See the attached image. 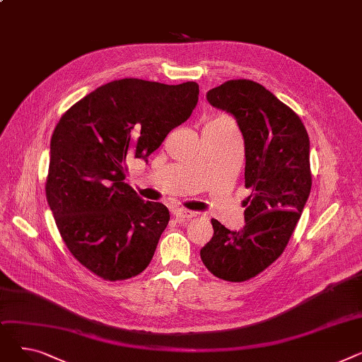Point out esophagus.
Here are the masks:
<instances>
[{
  "label": "esophagus",
  "instance_id": "1",
  "mask_svg": "<svg viewBox=\"0 0 362 362\" xmlns=\"http://www.w3.org/2000/svg\"><path fill=\"white\" fill-rule=\"evenodd\" d=\"M173 214L177 220H191V218L197 217L198 213L186 210V208H182V206H176V208H173Z\"/></svg>",
  "mask_w": 362,
  "mask_h": 362
}]
</instances>
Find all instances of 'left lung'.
<instances>
[{"label":"left lung","instance_id":"8db88e82","mask_svg":"<svg viewBox=\"0 0 362 362\" xmlns=\"http://www.w3.org/2000/svg\"><path fill=\"white\" fill-rule=\"evenodd\" d=\"M206 100L232 114L242 132L251 195L242 230L211 220L214 236L201 259L218 279L245 281L281 255L300 218L311 192L310 138L298 114L257 82H224Z\"/></svg>","mask_w":362,"mask_h":362}]
</instances>
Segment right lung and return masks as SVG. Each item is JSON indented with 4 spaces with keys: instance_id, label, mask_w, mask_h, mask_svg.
I'll return each mask as SVG.
<instances>
[{
    "instance_id": "obj_1",
    "label": "right lung",
    "mask_w": 362,
    "mask_h": 362,
    "mask_svg": "<svg viewBox=\"0 0 362 362\" xmlns=\"http://www.w3.org/2000/svg\"><path fill=\"white\" fill-rule=\"evenodd\" d=\"M195 82L142 79L105 83L67 110L49 146L47 201L59 232L82 265L105 280L142 273L170 214L124 183L127 158L148 157L197 107Z\"/></svg>"
}]
</instances>
